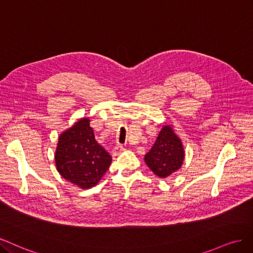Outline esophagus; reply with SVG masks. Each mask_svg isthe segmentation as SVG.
<instances>
[{
	"label": "esophagus",
	"mask_w": 253,
	"mask_h": 253,
	"mask_svg": "<svg viewBox=\"0 0 253 253\" xmlns=\"http://www.w3.org/2000/svg\"><path fill=\"white\" fill-rule=\"evenodd\" d=\"M124 151H125V148L122 145H116L112 149V153L115 154V156H119V154H121L122 152H124Z\"/></svg>",
	"instance_id": "esophagus-1"
}]
</instances>
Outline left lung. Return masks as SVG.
I'll return each instance as SVG.
<instances>
[{
	"mask_svg": "<svg viewBox=\"0 0 253 253\" xmlns=\"http://www.w3.org/2000/svg\"><path fill=\"white\" fill-rule=\"evenodd\" d=\"M184 158L181 138L174 133L172 127L165 125L144 160L154 174L165 178L181 168Z\"/></svg>",
	"mask_w": 253,
	"mask_h": 253,
	"instance_id": "1",
	"label": "left lung"
}]
</instances>
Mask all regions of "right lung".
Listing matches in <instances>:
<instances>
[{
  "instance_id": "right-lung-1",
  "label": "right lung",
  "mask_w": 253,
  "mask_h": 253,
  "mask_svg": "<svg viewBox=\"0 0 253 253\" xmlns=\"http://www.w3.org/2000/svg\"><path fill=\"white\" fill-rule=\"evenodd\" d=\"M90 120L83 118L59 136L54 154L59 173L70 183L88 189L100 182L111 164L110 154L95 141Z\"/></svg>"
}]
</instances>
